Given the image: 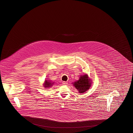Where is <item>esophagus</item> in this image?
<instances>
[{
    "label": "esophagus",
    "mask_w": 133,
    "mask_h": 133,
    "mask_svg": "<svg viewBox=\"0 0 133 133\" xmlns=\"http://www.w3.org/2000/svg\"><path fill=\"white\" fill-rule=\"evenodd\" d=\"M62 84L67 85L68 84V82H66V81H63V82H62Z\"/></svg>",
    "instance_id": "1"
}]
</instances>
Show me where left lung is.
Masks as SVG:
<instances>
[{
    "label": "left lung",
    "mask_w": 133,
    "mask_h": 133,
    "mask_svg": "<svg viewBox=\"0 0 133 133\" xmlns=\"http://www.w3.org/2000/svg\"><path fill=\"white\" fill-rule=\"evenodd\" d=\"M90 80L87 75L81 76L79 79L74 83V86L78 90V92L83 93L87 91L91 86Z\"/></svg>",
    "instance_id": "1"
}]
</instances>
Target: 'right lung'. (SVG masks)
I'll return each mask as SVG.
<instances>
[{
    "label": "right lung",
    "instance_id": "right-lung-1",
    "mask_svg": "<svg viewBox=\"0 0 133 133\" xmlns=\"http://www.w3.org/2000/svg\"><path fill=\"white\" fill-rule=\"evenodd\" d=\"M52 85V83L51 82L48 81H45L44 84L45 87H50Z\"/></svg>",
    "mask_w": 133,
    "mask_h": 133
}]
</instances>
